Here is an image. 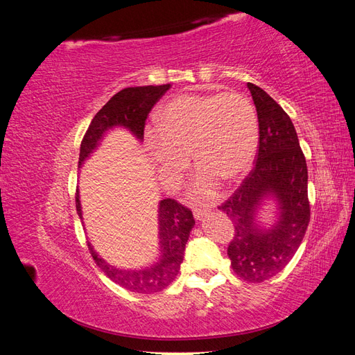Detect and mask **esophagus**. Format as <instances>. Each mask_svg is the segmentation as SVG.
<instances>
[{"mask_svg": "<svg viewBox=\"0 0 355 355\" xmlns=\"http://www.w3.org/2000/svg\"><path fill=\"white\" fill-rule=\"evenodd\" d=\"M206 211H209V209H206V207H196L194 209V218L197 219V220H200V219H202V216L204 214H206Z\"/></svg>", "mask_w": 355, "mask_h": 355, "instance_id": "esophagus-1", "label": "esophagus"}]
</instances>
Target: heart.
<instances>
[{
  "label": "heart",
  "mask_w": 355,
  "mask_h": 355,
  "mask_svg": "<svg viewBox=\"0 0 355 355\" xmlns=\"http://www.w3.org/2000/svg\"><path fill=\"white\" fill-rule=\"evenodd\" d=\"M157 130L146 144L166 173L178 175L192 153L200 166L192 184L197 197H209L220 180L232 182L250 168L259 142L253 103L241 93L180 94L157 115Z\"/></svg>",
  "instance_id": "b5f03b06"
}]
</instances>
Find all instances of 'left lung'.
I'll return each instance as SVG.
<instances>
[{
    "instance_id": "left-lung-1",
    "label": "left lung",
    "mask_w": 355,
    "mask_h": 355,
    "mask_svg": "<svg viewBox=\"0 0 355 355\" xmlns=\"http://www.w3.org/2000/svg\"><path fill=\"white\" fill-rule=\"evenodd\" d=\"M259 121L254 167L234 194L218 207L234 223L228 257L244 282L262 283L290 262L306 232L311 209L308 168L295 125L270 94L247 83ZM268 195L277 198L281 219L272 230L257 228V207Z\"/></svg>"
}]
</instances>
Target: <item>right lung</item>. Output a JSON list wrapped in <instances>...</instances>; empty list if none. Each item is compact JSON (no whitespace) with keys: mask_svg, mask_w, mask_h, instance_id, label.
Wrapping results in <instances>:
<instances>
[{"mask_svg":"<svg viewBox=\"0 0 355 355\" xmlns=\"http://www.w3.org/2000/svg\"><path fill=\"white\" fill-rule=\"evenodd\" d=\"M168 89L170 84L144 85V87H127L114 94L94 115L87 132H85L81 141L78 164L81 166L83 161L99 145L103 133L115 125L125 127L137 139H142L148 114ZM75 206H77L80 219H83L78 191L75 194ZM158 225L161 257L154 266L139 271L118 270L101 259L89 243L87 245L93 261L114 283L130 290V292L142 295L159 292L176 278L180 263L184 261L189 232L196 225V220L192 211L184 204L173 198H166L159 201Z\"/></svg>","mask_w":355,"mask_h":355,"instance_id":"1","label":"right lung"}]
</instances>
